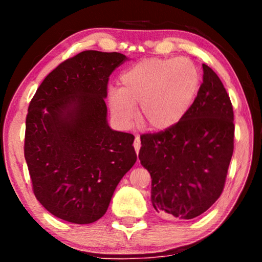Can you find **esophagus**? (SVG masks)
Instances as JSON below:
<instances>
[{"instance_id": "1", "label": "esophagus", "mask_w": 262, "mask_h": 262, "mask_svg": "<svg viewBox=\"0 0 262 262\" xmlns=\"http://www.w3.org/2000/svg\"><path fill=\"white\" fill-rule=\"evenodd\" d=\"M134 146H135V150L136 152H139V149H141V139H139V136H136L135 138V142H134Z\"/></svg>"}]
</instances>
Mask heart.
Returning <instances> with one entry per match:
<instances>
[{"mask_svg":"<svg viewBox=\"0 0 262 262\" xmlns=\"http://www.w3.org/2000/svg\"><path fill=\"white\" fill-rule=\"evenodd\" d=\"M200 87V73L187 58H146L124 70L119 89L111 88L108 106L118 123L130 125L135 106L145 127L166 131L191 110Z\"/></svg>","mask_w":262,"mask_h":262,"instance_id":"heart-1","label":"heart"}]
</instances>
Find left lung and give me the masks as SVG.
I'll list each match as a JSON object with an SVG mask.
<instances>
[{"instance_id": "8db88e82", "label": "left lung", "mask_w": 262, "mask_h": 262, "mask_svg": "<svg viewBox=\"0 0 262 262\" xmlns=\"http://www.w3.org/2000/svg\"><path fill=\"white\" fill-rule=\"evenodd\" d=\"M203 83L177 126L141 137L139 160L151 177V203L169 220H192L220 198L234 151V111L217 74Z\"/></svg>"}]
</instances>
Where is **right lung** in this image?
<instances>
[{"instance_id": "1", "label": "right lung", "mask_w": 262, "mask_h": 262, "mask_svg": "<svg viewBox=\"0 0 262 262\" xmlns=\"http://www.w3.org/2000/svg\"><path fill=\"white\" fill-rule=\"evenodd\" d=\"M126 59L119 52L78 53L45 77L28 106L25 159L33 192L60 220H100L137 161L135 136L107 123L110 75Z\"/></svg>"}]
</instances>
